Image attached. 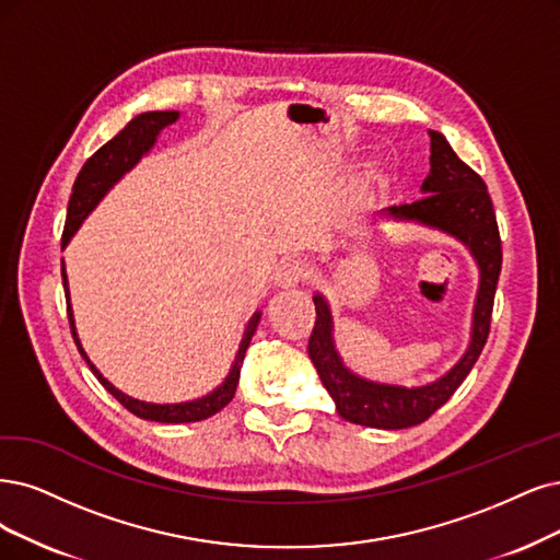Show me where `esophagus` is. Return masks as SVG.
Instances as JSON below:
<instances>
[{"instance_id": "34e87169", "label": "esophagus", "mask_w": 560, "mask_h": 560, "mask_svg": "<svg viewBox=\"0 0 560 560\" xmlns=\"http://www.w3.org/2000/svg\"><path fill=\"white\" fill-rule=\"evenodd\" d=\"M304 277H306V265L298 258H288L279 265L277 275H275V283L281 288H291V285H298Z\"/></svg>"}]
</instances>
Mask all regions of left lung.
Returning <instances> with one entry per match:
<instances>
[{
	"label": "left lung",
	"instance_id": "left-lung-1",
	"mask_svg": "<svg viewBox=\"0 0 560 560\" xmlns=\"http://www.w3.org/2000/svg\"><path fill=\"white\" fill-rule=\"evenodd\" d=\"M431 138V171L422 182L424 198L406 205L383 207L385 219L416 221L436 228L468 246L480 267V288L472 308L470 343L464 358L445 376L420 387H401L366 381L350 371L335 346L332 312L327 300L318 293L316 325L308 337V358H312L325 389L332 395L337 412L353 424L374 429H408L422 424L436 412L478 362L489 337L495 283L501 275V235L495 212L482 177L454 154L443 133L429 131Z\"/></svg>",
	"mask_w": 560,
	"mask_h": 560
}]
</instances>
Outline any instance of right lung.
Wrapping results in <instances>:
<instances>
[{"label": "right lung", "instance_id": "obj_1", "mask_svg": "<svg viewBox=\"0 0 560 560\" xmlns=\"http://www.w3.org/2000/svg\"><path fill=\"white\" fill-rule=\"evenodd\" d=\"M179 113L177 110H154V113H142L138 117H133L127 127H124L113 140H108L103 144L101 150H96L82 171L75 177L73 184V194L69 198V210H67V223H65V233H61V248L69 244V240L73 237V233L80 228V223L88 219V214L98 205V200L106 196L113 184L119 182V177L124 173H129L133 165L142 159V154H148L156 136L168 127V124L177 121ZM61 279H65V293H67V314H69V323H71V335L73 341L80 350V355L85 358V362L90 364V369L94 371V376L98 378V383L106 387L110 395L127 408L133 416L142 418V420H152V422H165V424H184V422H200L212 418L214 412H219L223 406H228L235 397V389L240 383V369L246 355V348L252 343V337L256 332V327L260 323V312H256L248 320L244 337L240 343V350L235 355V362L231 366V374L225 376V381L212 389L210 395H205L196 401H184V404H148V401H138L129 395H124L113 383H108L106 378L101 376V371L90 362L88 353L82 350L78 332H75V323H73V312H71V302H69V281H67V272H65V260H61Z\"/></svg>", "mask_w": 560, "mask_h": 560}]
</instances>
